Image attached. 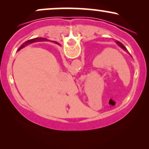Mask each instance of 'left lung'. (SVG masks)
<instances>
[{"mask_svg": "<svg viewBox=\"0 0 149 149\" xmlns=\"http://www.w3.org/2000/svg\"><path fill=\"white\" fill-rule=\"evenodd\" d=\"M116 43H117L118 45L120 46V47H122L123 49H125V51H127V48H126V47H125V46H124L123 45V44L121 43L120 42H119V41H116ZM128 53H129V52H128Z\"/></svg>", "mask_w": 149, "mask_h": 149, "instance_id": "8db88e82", "label": "left lung"}]
</instances>
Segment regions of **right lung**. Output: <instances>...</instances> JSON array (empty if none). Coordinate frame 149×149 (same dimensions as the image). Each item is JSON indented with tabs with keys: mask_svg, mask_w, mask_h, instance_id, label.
Returning <instances> with one entry per match:
<instances>
[{
	"mask_svg": "<svg viewBox=\"0 0 149 149\" xmlns=\"http://www.w3.org/2000/svg\"><path fill=\"white\" fill-rule=\"evenodd\" d=\"M47 40L46 38H33V39H31V40H27V41H26L25 42H24L22 45L20 46L19 47L18 50H19V49H21L22 48H23L26 45H29V44H31V43H33V42H39V41H45V40Z\"/></svg>",
	"mask_w": 149,
	"mask_h": 149,
	"instance_id": "1",
	"label": "right lung"
}]
</instances>
